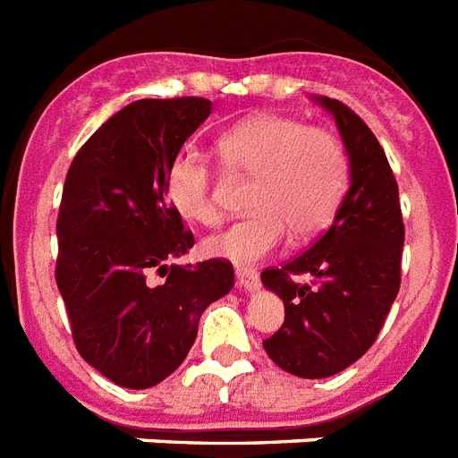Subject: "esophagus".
<instances>
[{"label": "esophagus", "mask_w": 458, "mask_h": 458, "mask_svg": "<svg viewBox=\"0 0 458 458\" xmlns=\"http://www.w3.org/2000/svg\"><path fill=\"white\" fill-rule=\"evenodd\" d=\"M237 284L244 292H259L261 287V280H259V273L251 270V267H237Z\"/></svg>", "instance_id": "1"}]
</instances>
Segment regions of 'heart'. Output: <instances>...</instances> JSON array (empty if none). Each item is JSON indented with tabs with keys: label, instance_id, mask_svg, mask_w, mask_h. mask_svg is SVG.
Returning <instances> with one entry per match:
<instances>
[{
	"label": "heart",
	"instance_id": "1",
	"mask_svg": "<svg viewBox=\"0 0 458 458\" xmlns=\"http://www.w3.org/2000/svg\"><path fill=\"white\" fill-rule=\"evenodd\" d=\"M216 155L233 174L254 176L247 197L251 214L211 235L204 249L242 267L273 254L289 230L293 240H306L325 228L348 188V157L336 136L289 117L256 114L240 122L218 136ZM211 183L209 162L183 152L166 171V199L185 221L211 225L218 221Z\"/></svg>",
	"mask_w": 458,
	"mask_h": 458
}]
</instances>
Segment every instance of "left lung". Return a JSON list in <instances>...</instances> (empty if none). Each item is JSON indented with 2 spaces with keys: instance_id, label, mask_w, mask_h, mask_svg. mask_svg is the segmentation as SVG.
Instances as JSON below:
<instances>
[{
  "instance_id": "1",
  "label": "left lung",
  "mask_w": 458,
  "mask_h": 458,
  "mask_svg": "<svg viewBox=\"0 0 458 458\" xmlns=\"http://www.w3.org/2000/svg\"><path fill=\"white\" fill-rule=\"evenodd\" d=\"M348 155V192L313 247L282 267L263 270V287L284 303V325L263 341L267 358L301 378L334 377L369 351L400 292L404 225L386 152L351 107L327 96ZM296 274L316 287L296 285Z\"/></svg>"
}]
</instances>
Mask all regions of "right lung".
I'll use <instances>...</instances> for the list:
<instances>
[{"instance_id": "right-lung-1", "label": "right lung", "mask_w": 458, "mask_h": 458, "mask_svg": "<svg viewBox=\"0 0 458 458\" xmlns=\"http://www.w3.org/2000/svg\"><path fill=\"white\" fill-rule=\"evenodd\" d=\"M209 114L207 98L136 100L81 145L65 176L55 284L80 355L122 388L174 374L204 310L235 284L221 259L178 266L195 237L166 199L171 162Z\"/></svg>"}]
</instances>
